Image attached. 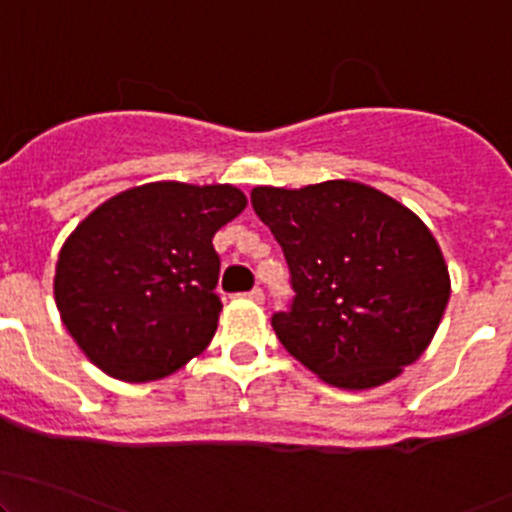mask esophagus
<instances>
[{
	"mask_svg": "<svg viewBox=\"0 0 512 512\" xmlns=\"http://www.w3.org/2000/svg\"><path fill=\"white\" fill-rule=\"evenodd\" d=\"M245 297H247V299H252V302H257V304H260L262 299H265V292H262L260 287H255V289H252V292H247Z\"/></svg>",
	"mask_w": 512,
	"mask_h": 512,
	"instance_id": "obj_1",
	"label": "esophagus"
}]
</instances>
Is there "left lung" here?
Here are the masks:
<instances>
[{"label": "left lung", "instance_id": "left-lung-1", "mask_svg": "<svg viewBox=\"0 0 512 512\" xmlns=\"http://www.w3.org/2000/svg\"><path fill=\"white\" fill-rule=\"evenodd\" d=\"M250 198L292 272V307L272 329L299 364L329 386L364 391L426 352L451 275L414 210L356 180L257 185Z\"/></svg>", "mask_w": 512, "mask_h": 512}]
</instances>
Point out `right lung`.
<instances>
[{"mask_svg":"<svg viewBox=\"0 0 512 512\" xmlns=\"http://www.w3.org/2000/svg\"><path fill=\"white\" fill-rule=\"evenodd\" d=\"M245 208L235 185L158 180L76 225L56 260L54 299L91 364L143 384L205 352L223 312L213 237Z\"/></svg>","mask_w":512,"mask_h":512,"instance_id":"obj_1","label":"right lung"}]
</instances>
